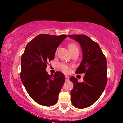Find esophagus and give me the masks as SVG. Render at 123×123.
Wrapping results in <instances>:
<instances>
[{
	"label": "esophagus",
	"instance_id": "34e87169",
	"mask_svg": "<svg viewBox=\"0 0 123 123\" xmlns=\"http://www.w3.org/2000/svg\"><path fill=\"white\" fill-rule=\"evenodd\" d=\"M65 79H66V81H68V80H69V76H65Z\"/></svg>",
	"mask_w": 123,
	"mask_h": 123
}]
</instances>
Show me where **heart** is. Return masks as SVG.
<instances>
[{"label":"heart","instance_id":"heart-1","mask_svg":"<svg viewBox=\"0 0 123 123\" xmlns=\"http://www.w3.org/2000/svg\"><path fill=\"white\" fill-rule=\"evenodd\" d=\"M69 49L70 53H73L74 52H78L79 51V49L78 46L74 43H70L69 44L68 46ZM59 67L62 70L63 72H64L65 73H69L70 71V68L67 65L65 64L64 63H60L59 64Z\"/></svg>","mask_w":123,"mask_h":123}]
</instances>
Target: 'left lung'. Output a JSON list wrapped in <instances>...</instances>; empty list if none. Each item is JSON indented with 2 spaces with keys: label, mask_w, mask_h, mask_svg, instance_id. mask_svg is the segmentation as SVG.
<instances>
[{
  "label": "left lung",
  "mask_w": 123,
  "mask_h": 123,
  "mask_svg": "<svg viewBox=\"0 0 123 123\" xmlns=\"http://www.w3.org/2000/svg\"><path fill=\"white\" fill-rule=\"evenodd\" d=\"M80 43L83 50V60L76 70L77 74L85 73L83 82L77 81L73 76L70 81L73 83L70 91L71 102L76 108H88L102 95L108 81L107 62L105 55L97 42L85 35H69Z\"/></svg>",
  "instance_id": "left-lung-1"
}]
</instances>
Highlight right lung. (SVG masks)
<instances>
[{"instance_id":"add662e5","label":"right lung","mask_w":123,"mask_h":123,"mask_svg":"<svg viewBox=\"0 0 123 123\" xmlns=\"http://www.w3.org/2000/svg\"><path fill=\"white\" fill-rule=\"evenodd\" d=\"M66 36L38 35L28 43L21 57V81L32 99L41 105L51 106L58 99L65 77L60 71L49 75L46 69Z\"/></svg>"}]
</instances>
